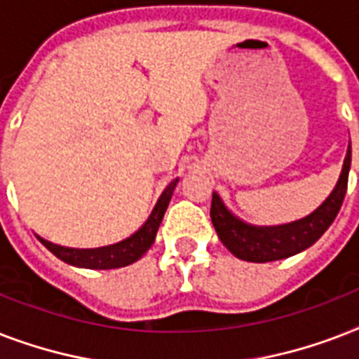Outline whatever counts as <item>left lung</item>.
Segmentation results:
<instances>
[{"instance_id": "left-lung-1", "label": "left lung", "mask_w": 359, "mask_h": 359, "mask_svg": "<svg viewBox=\"0 0 359 359\" xmlns=\"http://www.w3.org/2000/svg\"><path fill=\"white\" fill-rule=\"evenodd\" d=\"M352 149L348 143L345 162L341 169L339 180L332 190L326 201L307 214L306 218L296 219L283 225H251L231 212L225 207L222 197L214 191L212 205H210V218L219 240L235 257L250 262H270L287 259L313 245L324 231L334 224L339 212L348 184V171H351Z\"/></svg>"}]
</instances>
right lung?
<instances>
[{"instance_id":"right-lung-1","label":"right lung","mask_w":359,"mask_h":359,"mask_svg":"<svg viewBox=\"0 0 359 359\" xmlns=\"http://www.w3.org/2000/svg\"><path fill=\"white\" fill-rule=\"evenodd\" d=\"M177 182H179V179L169 182L168 188L162 191V196L156 201L145 224L141 225L134 235L121 240L117 244L80 250V248H65V245L53 244V242H48V240L39 235H36V238L41 240L42 244L46 245L57 259H61L67 264H72V266L89 268V270H111V268L128 266L132 262L140 261L141 257L147 253V250L152 245L154 238H156L158 227L162 224L163 214L168 210V205L171 201Z\"/></svg>"}]
</instances>
